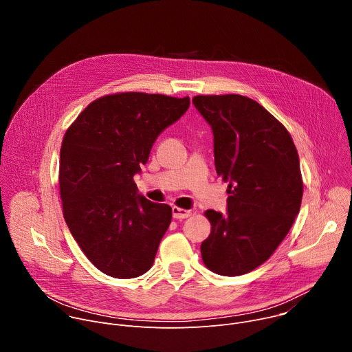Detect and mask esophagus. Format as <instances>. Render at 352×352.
Here are the masks:
<instances>
[{
    "label": "esophagus",
    "mask_w": 352,
    "mask_h": 352,
    "mask_svg": "<svg viewBox=\"0 0 352 352\" xmlns=\"http://www.w3.org/2000/svg\"><path fill=\"white\" fill-rule=\"evenodd\" d=\"M190 214H192L190 210H185V209H181V208H177V206L173 208V217L177 219V220L188 219Z\"/></svg>",
    "instance_id": "esophagus-1"
}]
</instances>
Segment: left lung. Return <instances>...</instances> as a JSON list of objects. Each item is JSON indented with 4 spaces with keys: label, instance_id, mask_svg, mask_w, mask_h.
<instances>
[{
    "label": "left lung",
    "instance_id": "1",
    "mask_svg": "<svg viewBox=\"0 0 352 352\" xmlns=\"http://www.w3.org/2000/svg\"><path fill=\"white\" fill-rule=\"evenodd\" d=\"M212 126L217 175L228 181L227 214L206 210L210 235L200 245L206 267L241 276L265 263L299 213L304 184L285 126L241 94L195 96Z\"/></svg>",
    "mask_w": 352,
    "mask_h": 352
}]
</instances>
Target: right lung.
<instances>
[{
    "label": "right lung",
    "instance_id": "add662e5",
    "mask_svg": "<svg viewBox=\"0 0 352 352\" xmlns=\"http://www.w3.org/2000/svg\"><path fill=\"white\" fill-rule=\"evenodd\" d=\"M189 97L125 91L91 102L61 144L65 223L86 258L107 276L133 278L152 267L173 210L138 193L133 175Z\"/></svg>",
    "mask_w": 352,
    "mask_h": 352
}]
</instances>
